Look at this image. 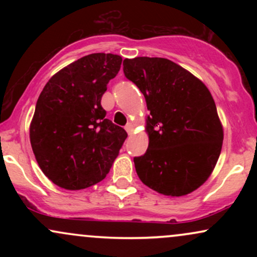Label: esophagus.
Instances as JSON below:
<instances>
[{
  "label": "esophagus",
  "instance_id": "34e87169",
  "mask_svg": "<svg viewBox=\"0 0 257 257\" xmlns=\"http://www.w3.org/2000/svg\"><path fill=\"white\" fill-rule=\"evenodd\" d=\"M125 131H126V133H128L129 135L133 134V132H134V125H133V123H126Z\"/></svg>",
  "mask_w": 257,
  "mask_h": 257
}]
</instances>
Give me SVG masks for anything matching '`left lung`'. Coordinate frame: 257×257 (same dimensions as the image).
<instances>
[{"label":"left lung","instance_id":"obj_1","mask_svg":"<svg viewBox=\"0 0 257 257\" xmlns=\"http://www.w3.org/2000/svg\"><path fill=\"white\" fill-rule=\"evenodd\" d=\"M125 77L138 85L150 114L149 147L134 158L143 184L181 197L208 180L220 157L223 128L206 85L166 58L124 59Z\"/></svg>","mask_w":257,"mask_h":257}]
</instances>
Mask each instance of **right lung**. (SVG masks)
I'll return each mask as SVG.
<instances>
[{"label":"right lung","mask_w":257,"mask_h":257,"mask_svg":"<svg viewBox=\"0 0 257 257\" xmlns=\"http://www.w3.org/2000/svg\"><path fill=\"white\" fill-rule=\"evenodd\" d=\"M122 57L94 53L73 61L47 82L30 123L38 166L53 184L70 191L98 184L110 172L128 137L101 106Z\"/></svg>","instance_id":"add662e5"}]
</instances>
